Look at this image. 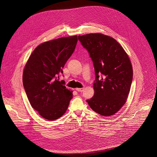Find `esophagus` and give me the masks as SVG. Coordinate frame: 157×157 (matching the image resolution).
I'll return each mask as SVG.
<instances>
[{"instance_id":"1","label":"esophagus","mask_w":157,"mask_h":157,"mask_svg":"<svg viewBox=\"0 0 157 157\" xmlns=\"http://www.w3.org/2000/svg\"><path fill=\"white\" fill-rule=\"evenodd\" d=\"M76 91H78V92H81L83 91L84 88H76Z\"/></svg>"}]
</instances>
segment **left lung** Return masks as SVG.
<instances>
[{
  "instance_id": "8db88e82",
  "label": "left lung",
  "mask_w": 157,
  "mask_h": 157,
  "mask_svg": "<svg viewBox=\"0 0 157 157\" xmlns=\"http://www.w3.org/2000/svg\"><path fill=\"white\" fill-rule=\"evenodd\" d=\"M78 39L93 60L94 95L86 101L91 109L103 116L117 113L126 103L132 81L129 57L117 40L101 33L79 36ZM103 77L98 79L99 75Z\"/></svg>"
}]
</instances>
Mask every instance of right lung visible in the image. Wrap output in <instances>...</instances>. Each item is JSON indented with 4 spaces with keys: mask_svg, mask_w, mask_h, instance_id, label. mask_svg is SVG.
<instances>
[{
    "mask_svg": "<svg viewBox=\"0 0 157 157\" xmlns=\"http://www.w3.org/2000/svg\"><path fill=\"white\" fill-rule=\"evenodd\" d=\"M78 36L46 41L34 49L25 65L23 84L30 105L41 117L52 121L67 111L72 91L59 81L73 53Z\"/></svg>",
    "mask_w": 157,
    "mask_h": 157,
    "instance_id": "add662e5",
    "label": "right lung"
}]
</instances>
